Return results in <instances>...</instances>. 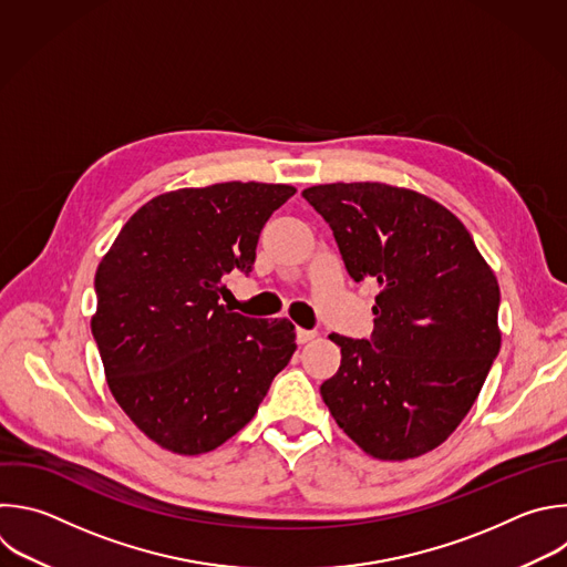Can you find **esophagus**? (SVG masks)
Here are the masks:
<instances>
[{
  "mask_svg": "<svg viewBox=\"0 0 567 567\" xmlns=\"http://www.w3.org/2000/svg\"><path fill=\"white\" fill-rule=\"evenodd\" d=\"M316 336H318V333L311 331V329H302V327L296 329V340H298V344H307V342L313 340Z\"/></svg>",
  "mask_w": 567,
  "mask_h": 567,
  "instance_id": "esophagus-1",
  "label": "esophagus"
}]
</instances>
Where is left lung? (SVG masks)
Instances as JSON below:
<instances>
[{"instance_id":"1","label":"left lung","mask_w":567,"mask_h":567,"mask_svg":"<svg viewBox=\"0 0 567 567\" xmlns=\"http://www.w3.org/2000/svg\"><path fill=\"white\" fill-rule=\"evenodd\" d=\"M302 196L329 223L349 276L381 287L369 340L329 336L340 367L322 401L369 456H423L467 416L501 349L496 276L463 223L412 188L333 182Z\"/></svg>"}]
</instances>
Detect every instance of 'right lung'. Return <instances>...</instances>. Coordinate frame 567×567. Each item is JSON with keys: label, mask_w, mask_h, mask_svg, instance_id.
<instances>
[{"label": "right lung", "mask_w": 567, "mask_h": 567, "mask_svg": "<svg viewBox=\"0 0 567 567\" xmlns=\"http://www.w3.org/2000/svg\"><path fill=\"white\" fill-rule=\"evenodd\" d=\"M296 188L220 182L140 207L95 271L91 331L106 383L162 450L196 456L236 436L296 351L291 320L220 305L225 274L251 271L265 223Z\"/></svg>", "instance_id": "right-lung-1"}]
</instances>
